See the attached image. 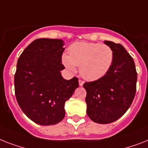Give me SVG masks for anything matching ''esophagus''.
I'll return each instance as SVG.
<instances>
[{
	"label": "esophagus",
	"instance_id": "esophagus-1",
	"mask_svg": "<svg viewBox=\"0 0 148 148\" xmlns=\"http://www.w3.org/2000/svg\"><path fill=\"white\" fill-rule=\"evenodd\" d=\"M84 81H83V80H79V85H80V86H82L83 85H84Z\"/></svg>",
	"mask_w": 148,
	"mask_h": 148
}]
</instances>
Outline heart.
Returning <instances> with one entry per match:
<instances>
[{
    "label": "heart",
    "instance_id": "b5f03b06",
    "mask_svg": "<svg viewBox=\"0 0 148 148\" xmlns=\"http://www.w3.org/2000/svg\"><path fill=\"white\" fill-rule=\"evenodd\" d=\"M114 61L111 47L100 43L75 42L68 49V55L62 56V62L68 70L74 71L80 67L81 76L87 80L103 77L110 70Z\"/></svg>",
    "mask_w": 148,
    "mask_h": 148
}]
</instances>
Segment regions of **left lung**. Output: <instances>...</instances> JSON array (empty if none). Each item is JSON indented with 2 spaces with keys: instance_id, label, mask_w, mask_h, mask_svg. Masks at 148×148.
Wrapping results in <instances>:
<instances>
[{
  "instance_id": "8db88e82",
  "label": "left lung",
  "mask_w": 148,
  "mask_h": 148,
  "mask_svg": "<svg viewBox=\"0 0 148 148\" xmlns=\"http://www.w3.org/2000/svg\"><path fill=\"white\" fill-rule=\"evenodd\" d=\"M104 43L113 50V64L103 77L84 84L87 116L99 124L111 123L123 116L136 92L137 72L132 56L120 44Z\"/></svg>"
}]
</instances>
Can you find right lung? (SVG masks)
<instances>
[{"mask_svg": "<svg viewBox=\"0 0 148 148\" xmlns=\"http://www.w3.org/2000/svg\"><path fill=\"white\" fill-rule=\"evenodd\" d=\"M62 39H38L30 43L17 61L15 95L22 111L40 125L58 124L64 118L65 102L79 86L78 79H64L61 71Z\"/></svg>", "mask_w": 148, "mask_h": 148, "instance_id": "1", "label": "right lung"}]
</instances>
